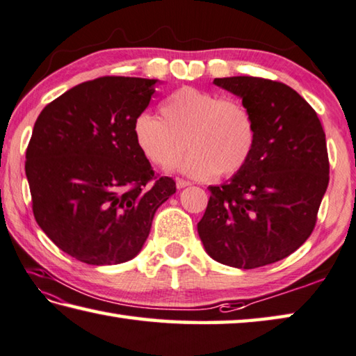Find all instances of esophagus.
Masks as SVG:
<instances>
[{"label": "esophagus", "instance_id": "34e87169", "mask_svg": "<svg viewBox=\"0 0 356 356\" xmlns=\"http://www.w3.org/2000/svg\"><path fill=\"white\" fill-rule=\"evenodd\" d=\"M188 185H191L188 180H184V179H176V186H177V190H182V188H185V186H188Z\"/></svg>", "mask_w": 356, "mask_h": 356}]
</instances>
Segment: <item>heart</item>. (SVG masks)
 I'll list each match as a JSON object with an SVG mask.
<instances>
[{
  "label": "heart",
  "mask_w": 356,
  "mask_h": 356,
  "mask_svg": "<svg viewBox=\"0 0 356 356\" xmlns=\"http://www.w3.org/2000/svg\"><path fill=\"white\" fill-rule=\"evenodd\" d=\"M161 118L140 113L134 137L151 163L171 168L186 151L191 152L179 171L193 179L235 176L255 151L258 131L250 108L236 99L184 87L160 106Z\"/></svg>",
  "instance_id": "heart-1"
}]
</instances>
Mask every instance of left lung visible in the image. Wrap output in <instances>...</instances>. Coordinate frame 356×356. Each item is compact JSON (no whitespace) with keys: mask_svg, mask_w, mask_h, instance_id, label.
Listing matches in <instances>:
<instances>
[{"mask_svg":"<svg viewBox=\"0 0 356 356\" xmlns=\"http://www.w3.org/2000/svg\"><path fill=\"white\" fill-rule=\"evenodd\" d=\"M213 83L255 118V151L227 184L209 186L197 234L213 260L254 269L293 254L312 235L328 186L325 132L313 107L282 82L252 76Z\"/></svg>","mask_w":356,"mask_h":356,"instance_id":"obj_1","label":"left lung"}]
</instances>
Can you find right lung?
Returning a JSON list of instances; mask_svg holds the SVG:
<instances>
[{
	"mask_svg": "<svg viewBox=\"0 0 356 356\" xmlns=\"http://www.w3.org/2000/svg\"><path fill=\"white\" fill-rule=\"evenodd\" d=\"M157 79L106 76L43 108L26 151L32 210L57 248L95 266L132 260L159 207L176 193L154 177L134 137Z\"/></svg>",
	"mask_w": 356,
	"mask_h": 356,
	"instance_id": "obj_1",
	"label": "right lung"
}]
</instances>
